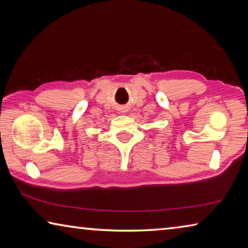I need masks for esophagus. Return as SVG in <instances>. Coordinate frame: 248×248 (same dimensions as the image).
I'll list each match as a JSON object with an SVG mask.
<instances>
[{
	"label": "esophagus",
	"mask_w": 248,
	"mask_h": 248,
	"mask_svg": "<svg viewBox=\"0 0 248 248\" xmlns=\"http://www.w3.org/2000/svg\"><path fill=\"white\" fill-rule=\"evenodd\" d=\"M125 111H127V109L125 108H120V112H123L124 114V112H125Z\"/></svg>",
	"instance_id": "esophagus-1"
}]
</instances>
